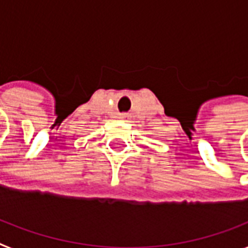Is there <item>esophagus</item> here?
Wrapping results in <instances>:
<instances>
[{
    "instance_id": "obj_1",
    "label": "esophagus",
    "mask_w": 248,
    "mask_h": 248,
    "mask_svg": "<svg viewBox=\"0 0 248 248\" xmlns=\"http://www.w3.org/2000/svg\"><path fill=\"white\" fill-rule=\"evenodd\" d=\"M122 117H126V116H122Z\"/></svg>"
}]
</instances>
